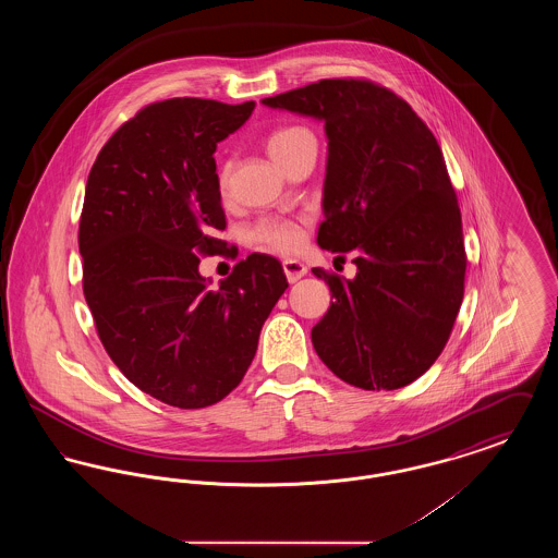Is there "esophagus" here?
Returning a JSON list of instances; mask_svg holds the SVG:
<instances>
[{
	"mask_svg": "<svg viewBox=\"0 0 558 558\" xmlns=\"http://www.w3.org/2000/svg\"><path fill=\"white\" fill-rule=\"evenodd\" d=\"M282 267H284V274H287V280L289 282H296V280H301L305 274H307V267L305 264H301V262H296V259H287V262H282Z\"/></svg>",
	"mask_w": 558,
	"mask_h": 558,
	"instance_id": "esophagus-1",
	"label": "esophagus"
}]
</instances>
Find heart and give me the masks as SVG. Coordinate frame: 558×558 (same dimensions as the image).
Wrapping results in <instances>:
<instances>
[{"label":"heart","mask_w":558,"mask_h":558,"mask_svg":"<svg viewBox=\"0 0 558 558\" xmlns=\"http://www.w3.org/2000/svg\"><path fill=\"white\" fill-rule=\"evenodd\" d=\"M305 144H316L312 132L299 125H289V128L276 130L267 137V153L280 165ZM228 186H230V165L223 162L217 171V187L219 192L226 194ZM248 239L267 251L292 253L301 244V232H299V226L289 219H262L251 228Z\"/></svg>","instance_id":"obj_1"}]
</instances>
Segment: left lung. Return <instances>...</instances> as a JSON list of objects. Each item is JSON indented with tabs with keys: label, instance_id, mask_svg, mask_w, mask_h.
Masks as SVG:
<instances>
[{
	"label": "left lung",
	"instance_id": "8db88e82",
	"mask_svg": "<svg viewBox=\"0 0 558 558\" xmlns=\"http://www.w3.org/2000/svg\"><path fill=\"white\" fill-rule=\"evenodd\" d=\"M262 102L324 121L318 244L355 253L353 280L312 269L332 292L312 328L319 360L366 391L410 385L444 351L464 296L460 207L435 135L366 80H322Z\"/></svg>",
	"mask_w": 558,
	"mask_h": 558
}]
</instances>
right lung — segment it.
Wrapping results in <instances>:
<instances>
[{
    "mask_svg": "<svg viewBox=\"0 0 558 558\" xmlns=\"http://www.w3.org/2000/svg\"><path fill=\"white\" fill-rule=\"evenodd\" d=\"M255 102L171 98L123 123L94 162L80 221L83 294L110 360L162 403L207 408L236 389L289 289L253 253L211 289L201 257L226 248L213 153Z\"/></svg>",
    "mask_w": 558,
    "mask_h": 558,
    "instance_id": "add662e5",
    "label": "right lung"
}]
</instances>
